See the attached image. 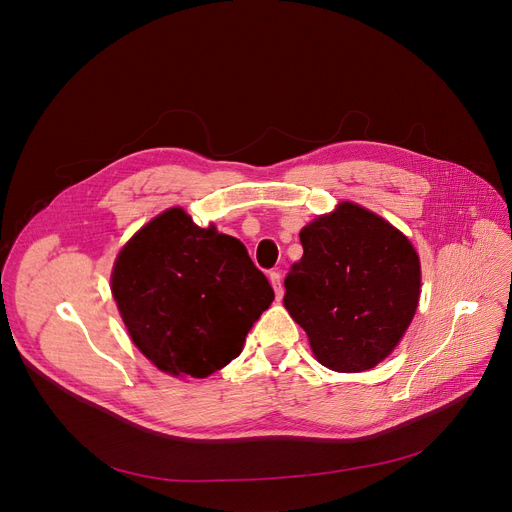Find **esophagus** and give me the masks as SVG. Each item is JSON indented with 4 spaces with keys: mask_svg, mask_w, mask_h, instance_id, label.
<instances>
[{
    "mask_svg": "<svg viewBox=\"0 0 512 512\" xmlns=\"http://www.w3.org/2000/svg\"><path fill=\"white\" fill-rule=\"evenodd\" d=\"M269 282H271V286H274L276 296H278V298H282V296H284V284H282L280 271H271V274H269Z\"/></svg>",
    "mask_w": 512,
    "mask_h": 512,
    "instance_id": "esophagus-1",
    "label": "esophagus"
}]
</instances>
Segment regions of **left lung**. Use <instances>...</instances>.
I'll return each instance as SVG.
<instances>
[{
    "label": "left lung",
    "instance_id": "left-lung-1",
    "mask_svg": "<svg viewBox=\"0 0 512 512\" xmlns=\"http://www.w3.org/2000/svg\"><path fill=\"white\" fill-rule=\"evenodd\" d=\"M302 259L284 280V306L315 358L337 372L385 360L420 300V257L407 236L352 201L300 230Z\"/></svg>",
    "mask_w": 512,
    "mask_h": 512
}]
</instances>
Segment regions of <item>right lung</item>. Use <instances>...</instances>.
<instances>
[{"label": "right lung", "instance_id": "add662e5", "mask_svg": "<svg viewBox=\"0 0 512 512\" xmlns=\"http://www.w3.org/2000/svg\"><path fill=\"white\" fill-rule=\"evenodd\" d=\"M111 290L131 342L162 372L206 379L274 300L245 245L170 208L117 255Z\"/></svg>", "mask_w": 512, "mask_h": 512}]
</instances>
